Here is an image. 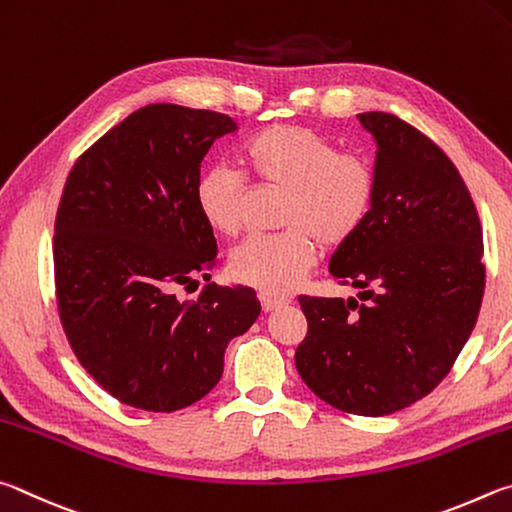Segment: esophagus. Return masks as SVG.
<instances>
[{"label":"esophagus","mask_w":512,"mask_h":512,"mask_svg":"<svg viewBox=\"0 0 512 512\" xmlns=\"http://www.w3.org/2000/svg\"><path fill=\"white\" fill-rule=\"evenodd\" d=\"M258 299H261V306H263L265 312H270L274 308H281V306H285V303H288V299L274 297V294H265V292L258 294Z\"/></svg>","instance_id":"esophagus-1"}]
</instances>
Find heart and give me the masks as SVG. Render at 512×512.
Here are the masks:
<instances>
[{"instance_id":"b5f03b06","label":"heart","mask_w":512,"mask_h":512,"mask_svg":"<svg viewBox=\"0 0 512 512\" xmlns=\"http://www.w3.org/2000/svg\"><path fill=\"white\" fill-rule=\"evenodd\" d=\"M249 177L258 186L285 191L281 233L254 236L229 258L238 283L265 294H288L317 263L319 240L339 247L369 220L378 193L371 161L342 152L333 141L301 125H270L242 146ZM247 179L236 168H204L193 186V202L206 227L233 238L242 231Z\"/></svg>"}]
</instances>
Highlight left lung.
I'll return each mask as SVG.
<instances>
[{"mask_svg":"<svg viewBox=\"0 0 512 512\" xmlns=\"http://www.w3.org/2000/svg\"><path fill=\"white\" fill-rule=\"evenodd\" d=\"M357 119L378 141L375 204L330 258L357 299L299 297L308 319L294 364L335 409L387 416L432 393L477 324L486 265L477 206L450 157L387 112Z\"/></svg>","mask_w":512,"mask_h":512,"instance_id":"obj_1","label":"left lung"}]
</instances>
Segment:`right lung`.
Returning a JSON list of instances; mask_svg holds the SVG:
<instances>
[{
    "mask_svg": "<svg viewBox=\"0 0 512 512\" xmlns=\"http://www.w3.org/2000/svg\"><path fill=\"white\" fill-rule=\"evenodd\" d=\"M233 130L227 114L146 105L67 177L53 236L60 324L80 366L123 405L168 414L204 398L224 348L261 315L242 285L175 294L218 258L193 186L211 143Z\"/></svg>",
    "mask_w": 512,
    "mask_h": 512,
    "instance_id": "right-lung-1",
    "label": "right lung"
}]
</instances>
